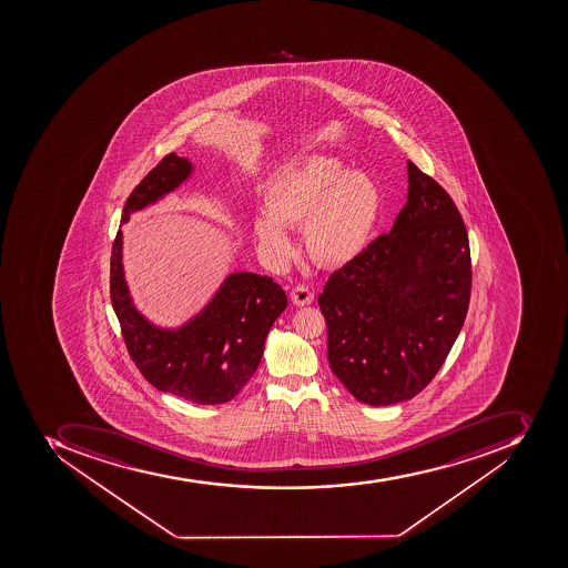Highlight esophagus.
<instances>
[{
  "label": "esophagus",
  "mask_w": 568,
  "mask_h": 568,
  "mask_svg": "<svg viewBox=\"0 0 568 568\" xmlns=\"http://www.w3.org/2000/svg\"><path fill=\"white\" fill-rule=\"evenodd\" d=\"M291 300L298 307H304V305L313 304L314 293L311 291V287L298 284V286L293 287V291H291Z\"/></svg>",
  "instance_id": "obj_1"
}]
</instances>
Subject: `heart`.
Returning a JSON list of instances; mask_svg holds the SVG:
<instances>
[{
	"instance_id": "b5f03b06",
	"label": "heart",
	"mask_w": 568,
	"mask_h": 568,
	"mask_svg": "<svg viewBox=\"0 0 568 568\" xmlns=\"http://www.w3.org/2000/svg\"><path fill=\"white\" fill-rule=\"evenodd\" d=\"M266 213L252 222V234L273 263L290 257L286 227L304 225L305 246L314 261L343 266L355 260L375 227L381 192L362 172H349L332 156L291 161L272 175L263 193Z\"/></svg>"
}]
</instances>
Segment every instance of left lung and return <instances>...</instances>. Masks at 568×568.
<instances>
[{
	"instance_id": "left-lung-1",
	"label": "left lung",
	"mask_w": 568,
	"mask_h": 568,
	"mask_svg": "<svg viewBox=\"0 0 568 568\" xmlns=\"http://www.w3.org/2000/svg\"><path fill=\"white\" fill-rule=\"evenodd\" d=\"M407 204L381 234L332 273L317 304L326 357L353 398L407 402L443 367L470 300V248L455 202L412 161Z\"/></svg>"
}]
</instances>
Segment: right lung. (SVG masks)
Instances as JSON below:
<instances>
[{
	"instance_id": "add662e5",
	"label": "right lung",
	"mask_w": 568,
	"mask_h": 568,
	"mask_svg": "<svg viewBox=\"0 0 568 568\" xmlns=\"http://www.w3.org/2000/svg\"><path fill=\"white\" fill-rule=\"evenodd\" d=\"M192 172L186 158L166 154L131 192L122 224L133 211L174 192ZM110 296L125 348L143 378L161 393L197 405L231 402L243 389L260 366L270 328L287 305L286 293L272 277L234 272L190 322L179 328L152 325L134 307L125 284L121 231L112 246Z\"/></svg>"
}]
</instances>
